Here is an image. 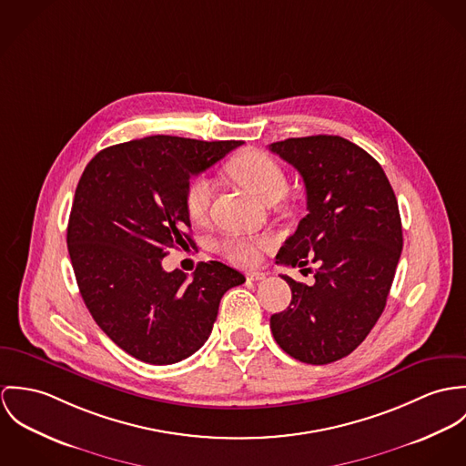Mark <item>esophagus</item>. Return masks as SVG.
<instances>
[{
    "label": "esophagus",
    "mask_w": 466,
    "mask_h": 466,
    "mask_svg": "<svg viewBox=\"0 0 466 466\" xmlns=\"http://www.w3.org/2000/svg\"><path fill=\"white\" fill-rule=\"evenodd\" d=\"M247 279H248V280H264V279H266V273H262V271H248V273H247Z\"/></svg>",
    "instance_id": "1"
}]
</instances>
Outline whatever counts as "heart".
Wrapping results in <instances>:
<instances>
[{
    "mask_svg": "<svg viewBox=\"0 0 466 466\" xmlns=\"http://www.w3.org/2000/svg\"><path fill=\"white\" fill-rule=\"evenodd\" d=\"M227 173L252 191L262 202L282 197L288 189V178L280 164L262 152H247L236 157L228 166ZM212 198V184L208 177H197L189 182L186 191V210L193 219H202L208 214ZM273 241L266 236L247 234H227L218 243V250L236 264L250 266L256 264L262 250H268Z\"/></svg>",
    "mask_w": 466,
    "mask_h": 466,
    "instance_id": "heart-1",
    "label": "heart"
}]
</instances>
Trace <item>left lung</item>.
Listing matches in <instances>:
<instances>
[{"label": "left lung", "mask_w": 466, "mask_h": 466, "mask_svg": "<svg viewBox=\"0 0 466 466\" xmlns=\"http://www.w3.org/2000/svg\"><path fill=\"white\" fill-rule=\"evenodd\" d=\"M269 150L304 178L308 214L277 264L318 268L308 286L288 275L291 304L269 318L279 347L308 364L354 352L386 308L402 252V221L380 164L339 136L291 137Z\"/></svg>", "instance_id": "left-lung-1"}]
</instances>
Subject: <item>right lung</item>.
Instances as JSON below:
<instances>
[{
    "instance_id": "obj_1",
    "label": "right lung",
    "mask_w": 466,
    "mask_h": 466,
    "mask_svg": "<svg viewBox=\"0 0 466 466\" xmlns=\"http://www.w3.org/2000/svg\"><path fill=\"white\" fill-rule=\"evenodd\" d=\"M243 141L152 136L93 157L75 191L67 250L80 295L105 334L148 364H173L210 336L221 297L245 282L208 260L191 279L164 271L171 250L195 248L186 210L189 178Z\"/></svg>"
}]
</instances>
